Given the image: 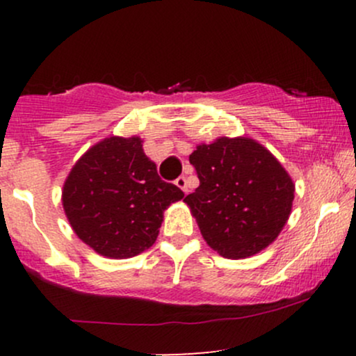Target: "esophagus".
<instances>
[{"label":"esophagus","mask_w":356,"mask_h":356,"mask_svg":"<svg viewBox=\"0 0 356 356\" xmlns=\"http://www.w3.org/2000/svg\"><path fill=\"white\" fill-rule=\"evenodd\" d=\"M175 186H177L179 189H182V192H186V194H187V181H186V177H184V175L175 179Z\"/></svg>","instance_id":"esophagus-1"}]
</instances>
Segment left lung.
I'll list each match as a JSON object with an SVG mask.
<instances>
[{"instance_id": "8db88e82", "label": "left lung", "mask_w": 356, "mask_h": 356, "mask_svg": "<svg viewBox=\"0 0 356 356\" xmlns=\"http://www.w3.org/2000/svg\"><path fill=\"white\" fill-rule=\"evenodd\" d=\"M199 187L184 199L206 243L227 259L254 256L291 214L295 184L266 147L220 137L189 155Z\"/></svg>"}]
</instances>
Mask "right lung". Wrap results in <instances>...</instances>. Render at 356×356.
I'll return each instance as SVG.
<instances>
[{
    "label": "right lung",
    "instance_id": "1",
    "mask_svg": "<svg viewBox=\"0 0 356 356\" xmlns=\"http://www.w3.org/2000/svg\"><path fill=\"white\" fill-rule=\"evenodd\" d=\"M184 192L164 182L140 137H108L72 167L61 191L75 234L99 254L125 259L155 243L164 211Z\"/></svg>",
    "mask_w": 356,
    "mask_h": 356
}]
</instances>
